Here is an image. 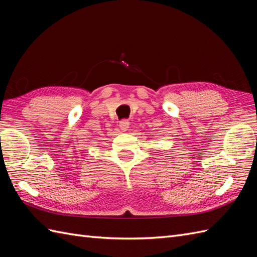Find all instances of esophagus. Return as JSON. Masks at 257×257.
<instances>
[{
  "instance_id": "1",
  "label": "esophagus",
  "mask_w": 257,
  "mask_h": 257,
  "mask_svg": "<svg viewBox=\"0 0 257 257\" xmlns=\"http://www.w3.org/2000/svg\"><path fill=\"white\" fill-rule=\"evenodd\" d=\"M119 127H120L121 131H123V133H124V131H128L129 130L130 122L128 120H126V119H123V120L119 121Z\"/></svg>"
}]
</instances>
